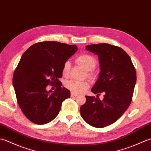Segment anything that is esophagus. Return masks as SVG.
Wrapping results in <instances>:
<instances>
[{
    "mask_svg": "<svg viewBox=\"0 0 151 151\" xmlns=\"http://www.w3.org/2000/svg\"><path fill=\"white\" fill-rule=\"evenodd\" d=\"M78 94H76V93H71V94H70V96L71 97H76V96H78Z\"/></svg>",
    "mask_w": 151,
    "mask_h": 151,
    "instance_id": "obj_1",
    "label": "esophagus"
}]
</instances>
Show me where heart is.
Listing matches in <instances>:
<instances>
[{
	"label": "heart",
	"instance_id": "1",
	"mask_svg": "<svg viewBox=\"0 0 151 151\" xmlns=\"http://www.w3.org/2000/svg\"><path fill=\"white\" fill-rule=\"evenodd\" d=\"M76 62L80 66L88 70L89 74L92 73V69L94 68L97 63V60L95 58L89 54L80 55L76 58ZM70 68V63L69 61H67L64 63L62 68V73L64 76H67L69 75ZM65 86L70 91L77 94L85 91L89 88V84L86 81H78L70 80L65 83Z\"/></svg>",
	"mask_w": 151,
	"mask_h": 151
}]
</instances>
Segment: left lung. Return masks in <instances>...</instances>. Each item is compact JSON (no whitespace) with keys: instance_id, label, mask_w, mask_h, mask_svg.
Returning a JSON list of instances; mask_svg holds the SVG:
<instances>
[{"instance_id":"obj_1","label":"left lung","mask_w":151,"mask_h":151,"mask_svg":"<svg viewBox=\"0 0 151 151\" xmlns=\"http://www.w3.org/2000/svg\"><path fill=\"white\" fill-rule=\"evenodd\" d=\"M86 49L98 55L100 63L99 78L91 91L104 95L102 101L86 96L81 115L91 126L103 128L116 121L129 108L136 82V69L130 56L120 47L99 43Z\"/></svg>"}]
</instances>
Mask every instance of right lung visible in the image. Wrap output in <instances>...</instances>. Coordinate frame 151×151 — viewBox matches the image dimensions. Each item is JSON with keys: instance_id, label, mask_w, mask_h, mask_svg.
I'll list each match as a JSON object with an SVG mask.
<instances>
[{"instance_id": "right-lung-1", "label": "right lung", "mask_w": 151, "mask_h": 151, "mask_svg": "<svg viewBox=\"0 0 151 151\" xmlns=\"http://www.w3.org/2000/svg\"><path fill=\"white\" fill-rule=\"evenodd\" d=\"M78 50L76 45L57 41H43L30 47L21 56L13 76V86L18 104L32 123H49L59 114L63 101L70 96L62 87L64 63ZM57 89L47 91L46 86Z\"/></svg>"}]
</instances>
